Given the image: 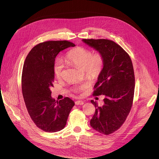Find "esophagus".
<instances>
[{
	"label": "esophagus",
	"instance_id": "obj_1",
	"mask_svg": "<svg viewBox=\"0 0 159 159\" xmlns=\"http://www.w3.org/2000/svg\"><path fill=\"white\" fill-rule=\"evenodd\" d=\"M75 103L76 105H83L84 101H75Z\"/></svg>",
	"mask_w": 159,
	"mask_h": 159
}]
</instances>
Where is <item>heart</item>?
<instances>
[{
  "mask_svg": "<svg viewBox=\"0 0 159 159\" xmlns=\"http://www.w3.org/2000/svg\"><path fill=\"white\" fill-rule=\"evenodd\" d=\"M66 61L77 66L80 69L84 71L87 77L90 79L97 78L101 72L104 64V58L99 52L92 53L90 50L84 47H77L67 53L66 55ZM64 69L63 61L57 58L54 63V73L57 78H60ZM85 86L83 85L75 86L74 92L84 90Z\"/></svg>",
  "mask_w": 159,
  "mask_h": 159,
  "instance_id": "b5f03b06",
  "label": "heart"
}]
</instances>
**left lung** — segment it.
I'll return each mask as SVG.
<instances>
[{
    "label": "left lung",
    "instance_id": "left-lung-1",
    "mask_svg": "<svg viewBox=\"0 0 159 159\" xmlns=\"http://www.w3.org/2000/svg\"><path fill=\"white\" fill-rule=\"evenodd\" d=\"M82 41L102 53L104 64L94 85V96L103 95L104 105L91 100L96 111L90 124L95 130L109 134L118 129L131 110L134 90V75L128 54L114 41L87 39Z\"/></svg>",
    "mask_w": 159,
    "mask_h": 159
}]
</instances>
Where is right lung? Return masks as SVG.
Instances as JSON below:
<instances>
[{"mask_svg": "<svg viewBox=\"0 0 159 159\" xmlns=\"http://www.w3.org/2000/svg\"><path fill=\"white\" fill-rule=\"evenodd\" d=\"M75 45L67 41H49L32 48L24 63L22 73V91L28 113L41 129L53 133L66 125L75 104L69 98L56 101L52 97L54 63L57 55Z\"/></svg>", "mask_w": 159, "mask_h": 159, "instance_id": "right-lung-1", "label": "right lung"}]
</instances>
